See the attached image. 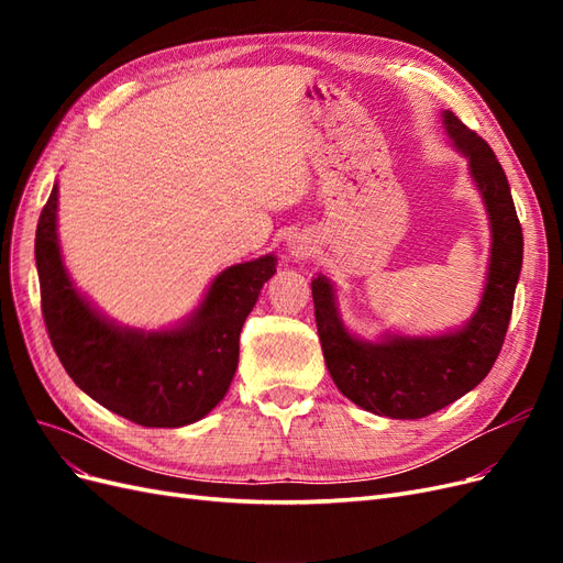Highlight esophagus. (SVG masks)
Instances as JSON below:
<instances>
[{
  "label": "esophagus",
  "instance_id": "esophagus-1",
  "mask_svg": "<svg viewBox=\"0 0 563 563\" xmlns=\"http://www.w3.org/2000/svg\"><path fill=\"white\" fill-rule=\"evenodd\" d=\"M286 249H288V255H291L294 261H305L317 251V242L312 240V234L296 232V234L288 236Z\"/></svg>",
  "mask_w": 563,
  "mask_h": 563
}]
</instances>
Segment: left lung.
Wrapping results in <instances>:
<instances>
[{"mask_svg": "<svg viewBox=\"0 0 563 563\" xmlns=\"http://www.w3.org/2000/svg\"><path fill=\"white\" fill-rule=\"evenodd\" d=\"M441 124L467 159L490 228L486 284L474 314L439 335L383 333L364 340L350 333L340 317L333 282L323 275L312 279L317 331L335 387L364 411L397 420L430 416L488 376L512 317L523 261V234L500 162L451 110L441 112Z\"/></svg>", "mask_w": 563, "mask_h": 563, "instance_id": "left-lung-1", "label": "left lung"}]
</instances>
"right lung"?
<instances>
[{
  "mask_svg": "<svg viewBox=\"0 0 563 563\" xmlns=\"http://www.w3.org/2000/svg\"><path fill=\"white\" fill-rule=\"evenodd\" d=\"M35 261L42 314L63 368L75 385L143 428H183L211 413L240 364V333L275 253L220 272L201 302L172 329L114 323L79 294L58 244V183L42 209Z\"/></svg>",
  "mask_w": 563,
  "mask_h": 563,
  "instance_id": "add662e5",
  "label": "right lung"
}]
</instances>
